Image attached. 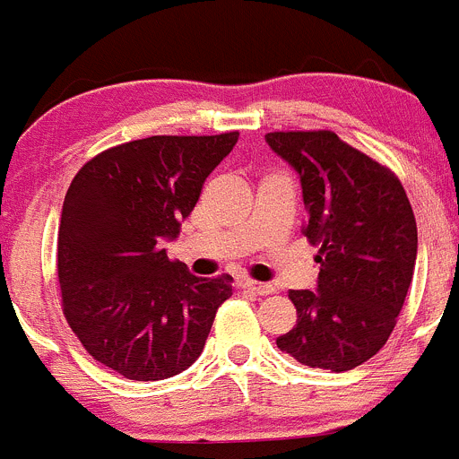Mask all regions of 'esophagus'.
<instances>
[{
    "label": "esophagus",
    "instance_id": "34e87169",
    "mask_svg": "<svg viewBox=\"0 0 459 459\" xmlns=\"http://www.w3.org/2000/svg\"><path fill=\"white\" fill-rule=\"evenodd\" d=\"M244 290H249V292H254L255 297H267V294H273V285L272 282H255V281H242L239 282Z\"/></svg>",
    "mask_w": 459,
    "mask_h": 459
}]
</instances>
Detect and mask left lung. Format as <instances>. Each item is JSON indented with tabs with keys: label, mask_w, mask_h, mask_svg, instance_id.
I'll return each instance as SVG.
<instances>
[{
	"label": "left lung",
	"mask_w": 459,
	"mask_h": 459,
	"mask_svg": "<svg viewBox=\"0 0 459 459\" xmlns=\"http://www.w3.org/2000/svg\"><path fill=\"white\" fill-rule=\"evenodd\" d=\"M299 174L303 235L319 244L316 292L290 290L297 326L276 340L312 369H355L374 358L396 326L417 263V221L387 167L333 131L264 135Z\"/></svg>",
	"instance_id": "left-lung-1"
}]
</instances>
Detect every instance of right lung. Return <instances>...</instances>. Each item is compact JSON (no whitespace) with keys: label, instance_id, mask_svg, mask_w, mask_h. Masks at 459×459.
<instances>
[{"label":"right lung","instance_id":"right-lung-1","mask_svg":"<svg viewBox=\"0 0 459 459\" xmlns=\"http://www.w3.org/2000/svg\"><path fill=\"white\" fill-rule=\"evenodd\" d=\"M221 135H152L85 162L63 201L58 282L63 312L97 362L128 380L181 374L204 351L229 273L199 278L171 263L201 187L238 143Z\"/></svg>","mask_w":459,"mask_h":459}]
</instances>
